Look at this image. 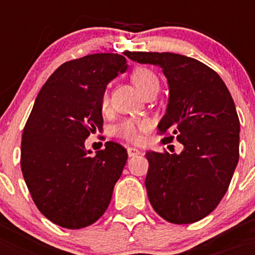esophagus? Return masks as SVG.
I'll use <instances>...</instances> for the list:
<instances>
[{
    "mask_svg": "<svg viewBox=\"0 0 255 255\" xmlns=\"http://www.w3.org/2000/svg\"><path fill=\"white\" fill-rule=\"evenodd\" d=\"M127 152H128V156H129V157H135V156H137L141 153V152H140L137 148H133V147L128 148Z\"/></svg>",
    "mask_w": 255,
    "mask_h": 255,
    "instance_id": "esophagus-1",
    "label": "esophagus"
}]
</instances>
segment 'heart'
<instances>
[{
    "label": "heart",
    "instance_id": "heart-1",
    "mask_svg": "<svg viewBox=\"0 0 255 255\" xmlns=\"http://www.w3.org/2000/svg\"><path fill=\"white\" fill-rule=\"evenodd\" d=\"M131 79L136 88L143 94L149 86L159 83V79L151 70L145 67L136 69L131 75ZM108 104V95L104 94L102 99V107L106 108ZM152 123L147 119H126L119 123L114 129V133L122 139L127 140L129 143H141L144 139V133L151 131Z\"/></svg>",
    "mask_w": 255,
    "mask_h": 255
}]
</instances>
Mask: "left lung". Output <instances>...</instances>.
I'll return each mask as SVG.
<instances>
[{
	"instance_id": "8db88e82",
	"label": "left lung",
	"mask_w": 255,
	"mask_h": 255,
	"mask_svg": "<svg viewBox=\"0 0 255 255\" xmlns=\"http://www.w3.org/2000/svg\"><path fill=\"white\" fill-rule=\"evenodd\" d=\"M126 55L163 70L169 98L157 128L160 133L170 131L184 145L178 155L145 153L149 202L168 222L200 221L225 196L238 164L240 119L233 98L220 75L197 59L173 53Z\"/></svg>"
}]
</instances>
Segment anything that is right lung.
Segmentation results:
<instances>
[{"label":"right lung","mask_w":255,"mask_h":255,"mask_svg":"<svg viewBox=\"0 0 255 255\" xmlns=\"http://www.w3.org/2000/svg\"><path fill=\"white\" fill-rule=\"evenodd\" d=\"M128 69L114 53L66 62L38 94L21 141V169L33 201L46 218L66 229L98 221L127 163V151L107 141L91 156L85 141L102 129L106 87Z\"/></svg>","instance_id":"obj_1"}]
</instances>
